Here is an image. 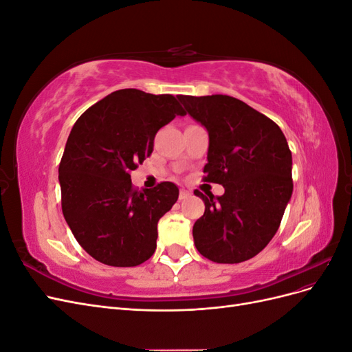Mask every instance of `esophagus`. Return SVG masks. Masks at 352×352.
<instances>
[{
	"instance_id": "obj_1",
	"label": "esophagus",
	"mask_w": 352,
	"mask_h": 352,
	"mask_svg": "<svg viewBox=\"0 0 352 352\" xmlns=\"http://www.w3.org/2000/svg\"><path fill=\"white\" fill-rule=\"evenodd\" d=\"M190 197V192L186 189H180V194H179V199L184 201V199H188Z\"/></svg>"
}]
</instances>
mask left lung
<instances>
[{"label": "left lung", "instance_id": "obj_1", "mask_svg": "<svg viewBox=\"0 0 352 352\" xmlns=\"http://www.w3.org/2000/svg\"><path fill=\"white\" fill-rule=\"evenodd\" d=\"M186 113L208 133L206 180L221 197L194 190L206 204L192 229L199 254L214 263L252 258L278 232L292 197V154L280 127L229 95H179Z\"/></svg>", "mask_w": 352, "mask_h": 352}]
</instances>
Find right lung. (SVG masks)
I'll return each instance as SVG.
<instances>
[{"mask_svg":"<svg viewBox=\"0 0 352 352\" xmlns=\"http://www.w3.org/2000/svg\"><path fill=\"white\" fill-rule=\"evenodd\" d=\"M185 111L173 95L120 89L94 104L72 127L58 167L61 208L91 257L133 267L157 247V223L179 188L163 182L135 190L131 172L150 157L158 129Z\"/></svg>","mask_w":352,"mask_h":352,"instance_id":"add662e5","label":"right lung"}]
</instances>
